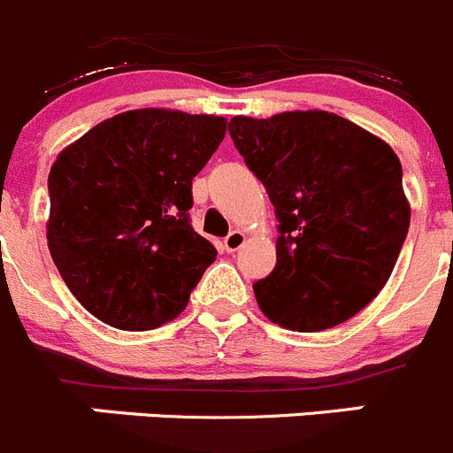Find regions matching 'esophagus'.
<instances>
[{"label": "esophagus", "instance_id": "obj_1", "mask_svg": "<svg viewBox=\"0 0 453 453\" xmlns=\"http://www.w3.org/2000/svg\"><path fill=\"white\" fill-rule=\"evenodd\" d=\"M243 243H246V234H243L241 230H232L230 234L223 239V248H226L227 252H236Z\"/></svg>", "mask_w": 453, "mask_h": 453}]
</instances>
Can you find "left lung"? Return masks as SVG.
I'll list each match as a JSON object with an SVG mask.
<instances>
[{
    "mask_svg": "<svg viewBox=\"0 0 453 453\" xmlns=\"http://www.w3.org/2000/svg\"><path fill=\"white\" fill-rule=\"evenodd\" d=\"M277 217V264L255 297L270 322L317 333L384 288L411 210L403 165L384 141L328 111L234 116L227 125Z\"/></svg>",
    "mask_w": 453,
    "mask_h": 453,
    "instance_id": "left-lung-1",
    "label": "left lung"
}]
</instances>
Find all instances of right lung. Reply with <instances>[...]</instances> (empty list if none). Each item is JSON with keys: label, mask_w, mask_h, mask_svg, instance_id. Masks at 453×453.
I'll return each mask as SVG.
<instances>
[{"label": "right lung", "mask_w": 453, "mask_h": 453, "mask_svg": "<svg viewBox=\"0 0 453 453\" xmlns=\"http://www.w3.org/2000/svg\"><path fill=\"white\" fill-rule=\"evenodd\" d=\"M226 118L136 109L66 147L49 174V250L100 322L150 331L172 322L217 250L194 232L192 179Z\"/></svg>", "instance_id": "obj_1"}]
</instances>
